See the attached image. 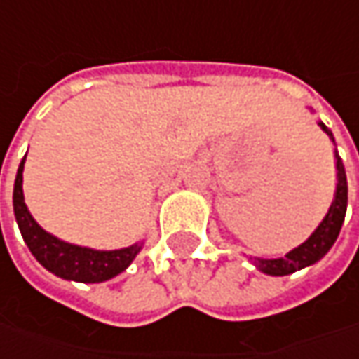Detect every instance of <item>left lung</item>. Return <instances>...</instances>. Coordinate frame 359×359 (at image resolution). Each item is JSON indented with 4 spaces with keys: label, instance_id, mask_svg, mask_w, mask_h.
<instances>
[{
    "label": "left lung",
    "instance_id": "8db88e82",
    "mask_svg": "<svg viewBox=\"0 0 359 359\" xmlns=\"http://www.w3.org/2000/svg\"><path fill=\"white\" fill-rule=\"evenodd\" d=\"M318 126L334 142V135L325 128L324 121H318ZM336 170H338V186H336L334 201H332L324 219L320 222V226L313 229V233L308 240L299 243L297 248H294L292 252H287L282 257H273V259L254 257V266L259 271H264L268 276H290L297 269L308 268L311 264L320 262L330 252V248L338 240L339 229H341L344 217H346V210H348V180H346V170H344V163H341L338 151H336Z\"/></svg>",
    "mask_w": 359,
    "mask_h": 359
}]
</instances>
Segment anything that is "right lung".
<instances>
[{
  "label": "right lung",
  "instance_id": "obj_1",
  "mask_svg": "<svg viewBox=\"0 0 359 359\" xmlns=\"http://www.w3.org/2000/svg\"><path fill=\"white\" fill-rule=\"evenodd\" d=\"M23 163L25 158L21 159L13 184V214L23 241L43 268L55 273L57 278L81 283L107 282L130 268L135 255L142 252L144 241H137L121 250H93L60 240L41 228L34 219V215L29 214L23 200Z\"/></svg>",
  "mask_w": 359,
  "mask_h": 359
}]
</instances>
